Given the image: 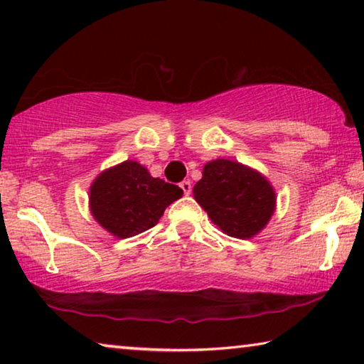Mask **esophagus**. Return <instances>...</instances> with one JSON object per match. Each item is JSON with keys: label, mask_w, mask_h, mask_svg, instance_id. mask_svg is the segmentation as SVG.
Here are the masks:
<instances>
[{"label": "esophagus", "mask_w": 364, "mask_h": 364, "mask_svg": "<svg viewBox=\"0 0 364 364\" xmlns=\"http://www.w3.org/2000/svg\"><path fill=\"white\" fill-rule=\"evenodd\" d=\"M180 188L183 189V193L186 194V196H189L191 191H193V186H191V181L189 180H184L183 183H180Z\"/></svg>", "instance_id": "obj_1"}]
</instances>
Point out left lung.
<instances>
[{
  "mask_svg": "<svg viewBox=\"0 0 364 364\" xmlns=\"http://www.w3.org/2000/svg\"><path fill=\"white\" fill-rule=\"evenodd\" d=\"M193 193L213 223L237 239H250L260 232L276 207L274 189L267 178L226 159L205 164Z\"/></svg>",
  "mask_w": 364,
  "mask_h": 364,
  "instance_id": "left-lung-1",
  "label": "left lung"
}]
</instances>
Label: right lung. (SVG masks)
<instances>
[{"label":"right lung","instance_id":"right-lung-1","mask_svg":"<svg viewBox=\"0 0 364 364\" xmlns=\"http://www.w3.org/2000/svg\"><path fill=\"white\" fill-rule=\"evenodd\" d=\"M183 189L152 178L143 165L125 160L96 178L90 188V210L112 236L127 239L156 226Z\"/></svg>","mask_w":364,"mask_h":364}]
</instances>
